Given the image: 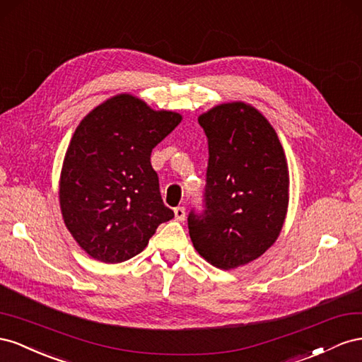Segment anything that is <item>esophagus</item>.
<instances>
[{"mask_svg": "<svg viewBox=\"0 0 362 362\" xmlns=\"http://www.w3.org/2000/svg\"><path fill=\"white\" fill-rule=\"evenodd\" d=\"M174 215H175V220H177V221H185V208H183V206H177V208H174Z\"/></svg>", "mask_w": 362, "mask_h": 362, "instance_id": "obj_1", "label": "esophagus"}]
</instances>
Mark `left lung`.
<instances>
[{
  "label": "left lung",
  "instance_id": "8db88e82",
  "mask_svg": "<svg viewBox=\"0 0 362 362\" xmlns=\"http://www.w3.org/2000/svg\"><path fill=\"white\" fill-rule=\"evenodd\" d=\"M208 138L203 209H191L195 250L230 270L264 255L282 230L288 208V165L274 129L244 103L203 113Z\"/></svg>",
  "mask_w": 362,
  "mask_h": 362
}]
</instances>
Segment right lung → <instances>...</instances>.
Masks as SVG:
<instances>
[{
	"label": "right lung",
	"instance_id": "right-lung-1",
	"mask_svg": "<svg viewBox=\"0 0 362 362\" xmlns=\"http://www.w3.org/2000/svg\"><path fill=\"white\" fill-rule=\"evenodd\" d=\"M180 119L122 94L78 124L62 168L60 208L68 230L94 259H130L174 216L162 202L150 156Z\"/></svg>",
	"mask_w": 362,
	"mask_h": 362
}]
</instances>
